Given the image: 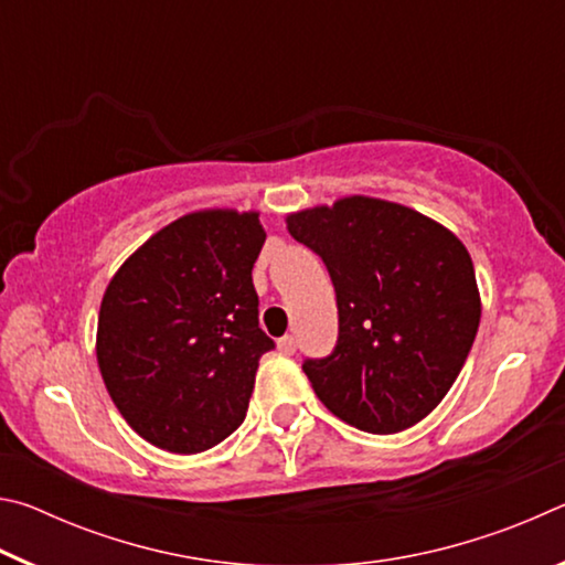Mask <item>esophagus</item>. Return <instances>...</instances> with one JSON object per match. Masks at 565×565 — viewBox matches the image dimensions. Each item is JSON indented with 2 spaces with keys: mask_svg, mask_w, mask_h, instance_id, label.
<instances>
[{
  "mask_svg": "<svg viewBox=\"0 0 565 565\" xmlns=\"http://www.w3.org/2000/svg\"><path fill=\"white\" fill-rule=\"evenodd\" d=\"M276 349H279L284 356H291V353L296 351V339L294 337H284V339L276 341Z\"/></svg>",
  "mask_w": 565,
  "mask_h": 565,
  "instance_id": "34e87169",
  "label": "esophagus"
}]
</instances>
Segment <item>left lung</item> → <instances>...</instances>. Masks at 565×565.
I'll return each mask as SVG.
<instances>
[{
  "label": "left lung",
  "mask_w": 565,
  "mask_h": 565,
  "mask_svg": "<svg viewBox=\"0 0 565 565\" xmlns=\"http://www.w3.org/2000/svg\"><path fill=\"white\" fill-rule=\"evenodd\" d=\"M337 291L339 341L303 374L333 416L398 434L441 404L481 321L473 262L454 232L384 199L343 196L286 216Z\"/></svg>",
  "instance_id": "1"
}]
</instances>
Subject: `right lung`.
I'll return each mask as SVG.
<instances>
[{"instance_id": "obj_1", "label": "right lung", "mask_w": 565, "mask_h": 565, "mask_svg": "<svg viewBox=\"0 0 565 565\" xmlns=\"http://www.w3.org/2000/svg\"><path fill=\"white\" fill-rule=\"evenodd\" d=\"M256 212L204 209L141 244L104 291L97 361L114 406L145 441L199 454L246 416L262 353L252 269Z\"/></svg>"}]
</instances>
